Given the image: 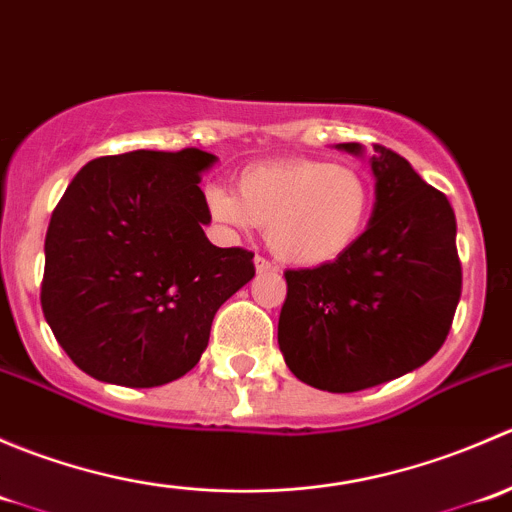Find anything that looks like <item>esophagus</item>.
<instances>
[{
  "mask_svg": "<svg viewBox=\"0 0 512 512\" xmlns=\"http://www.w3.org/2000/svg\"><path fill=\"white\" fill-rule=\"evenodd\" d=\"M255 270H257V272H277V267L272 265L270 260H265V257L257 255V257H255Z\"/></svg>",
  "mask_w": 512,
  "mask_h": 512,
  "instance_id": "obj_1",
  "label": "esophagus"
}]
</instances>
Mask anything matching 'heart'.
<instances>
[{
	"label": "heart",
	"instance_id": "b5f03b06",
	"mask_svg": "<svg viewBox=\"0 0 512 512\" xmlns=\"http://www.w3.org/2000/svg\"><path fill=\"white\" fill-rule=\"evenodd\" d=\"M220 223L267 230V245L292 267L332 265L364 235L371 195L364 173L319 158H275L247 165L235 178V195L205 190Z\"/></svg>",
	"mask_w": 512,
	"mask_h": 512
}]
</instances>
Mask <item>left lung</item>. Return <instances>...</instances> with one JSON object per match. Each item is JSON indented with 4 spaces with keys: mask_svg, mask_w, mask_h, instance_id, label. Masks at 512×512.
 <instances>
[{
    "mask_svg": "<svg viewBox=\"0 0 512 512\" xmlns=\"http://www.w3.org/2000/svg\"><path fill=\"white\" fill-rule=\"evenodd\" d=\"M361 156V143H339ZM376 203L332 265L287 270L277 342L304 384L352 394L399 379L443 347L461 299L456 215L406 158L376 146Z\"/></svg>",
    "mask_w": 512,
    "mask_h": 512,
    "instance_id": "left-lung-1",
    "label": "left lung"
}]
</instances>
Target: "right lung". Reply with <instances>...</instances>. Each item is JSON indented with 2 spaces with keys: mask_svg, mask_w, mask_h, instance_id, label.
Returning <instances> with one entry per match:
<instances>
[{
  "mask_svg": "<svg viewBox=\"0 0 512 512\" xmlns=\"http://www.w3.org/2000/svg\"><path fill=\"white\" fill-rule=\"evenodd\" d=\"M213 153L131 151L86 163L51 215L41 309L98 381L151 389L188 374L215 312L255 277L252 252L205 237Z\"/></svg>",
  "mask_w": 512,
  "mask_h": 512,
  "instance_id": "right-lung-1",
  "label": "right lung"
}]
</instances>
